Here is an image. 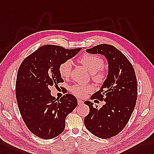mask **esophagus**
Instances as JSON below:
<instances>
[{
	"label": "esophagus",
	"mask_w": 154,
	"mask_h": 154,
	"mask_svg": "<svg viewBox=\"0 0 154 154\" xmlns=\"http://www.w3.org/2000/svg\"><path fill=\"white\" fill-rule=\"evenodd\" d=\"M78 104H79V105H80V104H84V101L82 100H81V99H78Z\"/></svg>",
	"instance_id": "esophagus-1"
}]
</instances>
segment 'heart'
Segmentation results:
<instances>
[{
	"instance_id": "heart-1",
	"label": "heart",
	"mask_w": 154,
	"mask_h": 154,
	"mask_svg": "<svg viewBox=\"0 0 154 154\" xmlns=\"http://www.w3.org/2000/svg\"><path fill=\"white\" fill-rule=\"evenodd\" d=\"M78 62L83 65L91 74L92 79L97 83H102L106 77V72L103 66V60L95 55L85 54L78 59ZM72 69V63L67 60L62 63L59 66V72L63 78H67L70 76ZM94 90V87L91 84L80 85L75 84L70 88V91L74 95L83 97Z\"/></svg>"
}]
</instances>
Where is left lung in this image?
<instances>
[{
    "instance_id": "obj_1",
    "label": "left lung",
    "mask_w": 154,
    "mask_h": 154,
    "mask_svg": "<svg viewBox=\"0 0 154 154\" xmlns=\"http://www.w3.org/2000/svg\"><path fill=\"white\" fill-rule=\"evenodd\" d=\"M86 51L101 54L108 60L106 79L99 91L91 97V99L105 103L97 108L91 101L84 102L89 108V113L84 118L86 129L95 136L106 139L120 133L133 113L138 93L136 75L129 60L112 45L99 44Z\"/></svg>"
}]
</instances>
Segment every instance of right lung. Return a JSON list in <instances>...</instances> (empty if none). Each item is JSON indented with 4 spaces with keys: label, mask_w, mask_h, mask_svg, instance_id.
<instances>
[{
    "label": "right lung",
    "mask_w": 154,
    "mask_h": 154,
    "mask_svg": "<svg viewBox=\"0 0 154 154\" xmlns=\"http://www.w3.org/2000/svg\"><path fill=\"white\" fill-rule=\"evenodd\" d=\"M81 50L44 45L20 65L16 83L17 103L26 125L36 136L48 140L59 135L65 129L66 117L76 107L74 95L68 93L57 100L50 88L64 82L59 65Z\"/></svg>",
    "instance_id": "obj_1"
}]
</instances>
